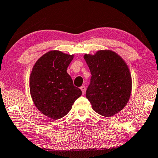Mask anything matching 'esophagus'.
Masks as SVG:
<instances>
[{
	"label": "esophagus",
	"mask_w": 158,
	"mask_h": 158,
	"mask_svg": "<svg viewBox=\"0 0 158 158\" xmlns=\"http://www.w3.org/2000/svg\"><path fill=\"white\" fill-rule=\"evenodd\" d=\"M81 89L82 90V94H85V90H86V87L84 85H82V86L81 87Z\"/></svg>",
	"instance_id": "esophagus-1"
}]
</instances>
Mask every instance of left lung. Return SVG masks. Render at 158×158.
I'll use <instances>...</instances> for the list:
<instances>
[{
  "label": "left lung",
  "instance_id": "8db88e82",
  "mask_svg": "<svg viewBox=\"0 0 158 158\" xmlns=\"http://www.w3.org/2000/svg\"><path fill=\"white\" fill-rule=\"evenodd\" d=\"M91 72L86 97L99 115L110 117L123 110L130 99L131 77L125 61L111 50L85 55Z\"/></svg>",
  "mask_w": 158,
  "mask_h": 158
}]
</instances>
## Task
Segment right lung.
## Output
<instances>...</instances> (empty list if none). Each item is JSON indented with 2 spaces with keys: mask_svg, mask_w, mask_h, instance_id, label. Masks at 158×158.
<instances>
[{
  "mask_svg": "<svg viewBox=\"0 0 158 158\" xmlns=\"http://www.w3.org/2000/svg\"><path fill=\"white\" fill-rule=\"evenodd\" d=\"M73 59V55L50 51L35 62L31 73L33 102L41 113L52 120L64 117L82 94L66 72Z\"/></svg>",
  "mask_w": 158,
  "mask_h": 158,
  "instance_id": "add662e5",
  "label": "right lung"
}]
</instances>
